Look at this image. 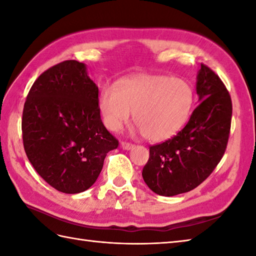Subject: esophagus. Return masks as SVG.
<instances>
[{"instance_id": "34e87169", "label": "esophagus", "mask_w": 256, "mask_h": 256, "mask_svg": "<svg viewBox=\"0 0 256 256\" xmlns=\"http://www.w3.org/2000/svg\"><path fill=\"white\" fill-rule=\"evenodd\" d=\"M121 146H122V148H123L124 150H131V148H134V145H133L132 143H128V142H122V143H121Z\"/></svg>"}]
</instances>
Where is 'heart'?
Here are the masks:
<instances>
[{
	"instance_id": "obj_1",
	"label": "heart",
	"mask_w": 256,
	"mask_h": 256,
	"mask_svg": "<svg viewBox=\"0 0 256 256\" xmlns=\"http://www.w3.org/2000/svg\"><path fill=\"white\" fill-rule=\"evenodd\" d=\"M194 91L179 78L138 74L106 86L99 96V108L106 126L118 132L133 113L138 131L152 142L174 136L192 111Z\"/></svg>"
}]
</instances>
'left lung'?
Segmentation results:
<instances>
[{"instance_id": "1", "label": "left lung", "mask_w": 256, "mask_h": 256, "mask_svg": "<svg viewBox=\"0 0 256 256\" xmlns=\"http://www.w3.org/2000/svg\"><path fill=\"white\" fill-rule=\"evenodd\" d=\"M200 103L175 136L150 148L142 176L152 192L176 196L198 187L219 164L229 140L232 101L214 70L201 64L197 76Z\"/></svg>"}]
</instances>
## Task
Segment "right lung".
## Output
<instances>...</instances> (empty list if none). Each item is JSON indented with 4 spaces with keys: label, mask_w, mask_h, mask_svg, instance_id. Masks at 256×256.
Returning a JSON list of instances; mask_svg holds the SVG:
<instances>
[{
    "label": "right lung",
    "mask_w": 256,
    "mask_h": 256,
    "mask_svg": "<svg viewBox=\"0 0 256 256\" xmlns=\"http://www.w3.org/2000/svg\"><path fill=\"white\" fill-rule=\"evenodd\" d=\"M77 60L42 72L27 94L22 133L27 158L44 180L64 194L89 189L118 140L102 123L99 89Z\"/></svg>",
    "instance_id": "1"
}]
</instances>
